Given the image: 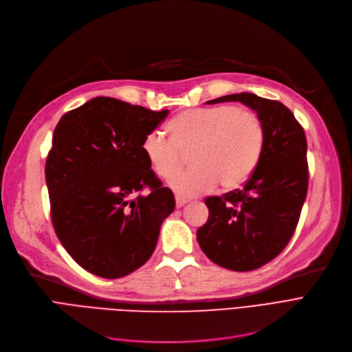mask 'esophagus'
<instances>
[{
  "label": "esophagus",
  "instance_id": "esophagus-1",
  "mask_svg": "<svg viewBox=\"0 0 352 352\" xmlns=\"http://www.w3.org/2000/svg\"><path fill=\"white\" fill-rule=\"evenodd\" d=\"M188 202H189L188 199H183L180 196H176V208H183Z\"/></svg>",
  "mask_w": 352,
  "mask_h": 352
}]
</instances>
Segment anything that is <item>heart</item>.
<instances>
[{"instance_id": "obj_1", "label": "heart", "mask_w": 352, "mask_h": 352, "mask_svg": "<svg viewBox=\"0 0 352 352\" xmlns=\"http://www.w3.org/2000/svg\"><path fill=\"white\" fill-rule=\"evenodd\" d=\"M170 138L153 130L142 150L157 176H173L189 155V170L169 180L170 189L192 197L212 190L217 183L233 189L255 169L263 144V126L258 114L245 107L213 106L189 109L169 123Z\"/></svg>"}]
</instances>
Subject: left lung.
I'll use <instances>...</instances> for the list:
<instances>
[{
    "instance_id": "left-lung-1",
    "label": "left lung",
    "mask_w": 352,
    "mask_h": 352,
    "mask_svg": "<svg viewBox=\"0 0 352 352\" xmlns=\"http://www.w3.org/2000/svg\"><path fill=\"white\" fill-rule=\"evenodd\" d=\"M223 102L256 111L262 152L243 189L205 199L209 217L196 236L212 262L246 272L276 258L294 235L308 190L307 138L292 111L276 100L239 93L206 103Z\"/></svg>"
}]
</instances>
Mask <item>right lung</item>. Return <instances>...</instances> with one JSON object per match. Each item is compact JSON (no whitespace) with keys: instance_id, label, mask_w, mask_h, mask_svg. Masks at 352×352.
I'll return each instance as SVG.
<instances>
[{"instance_id":"obj_1","label":"right lung","mask_w":352,"mask_h":352,"mask_svg":"<svg viewBox=\"0 0 352 352\" xmlns=\"http://www.w3.org/2000/svg\"><path fill=\"white\" fill-rule=\"evenodd\" d=\"M169 114L111 97L65 113L45 162L52 221L61 245L93 275L116 279L152 256L175 196L142 143ZM147 186V197L131 196Z\"/></svg>"}]
</instances>
